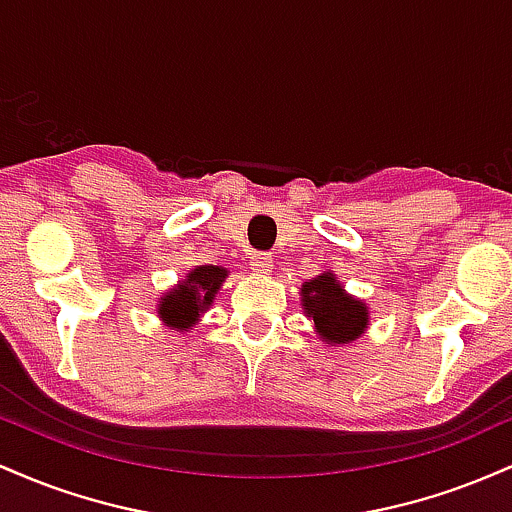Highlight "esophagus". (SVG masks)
I'll return each instance as SVG.
<instances>
[{
    "instance_id": "34e87169",
    "label": "esophagus",
    "mask_w": 512,
    "mask_h": 512,
    "mask_svg": "<svg viewBox=\"0 0 512 512\" xmlns=\"http://www.w3.org/2000/svg\"><path fill=\"white\" fill-rule=\"evenodd\" d=\"M250 267L252 272L257 274H269L274 269V257L269 255V252H255V255L250 257Z\"/></svg>"
}]
</instances>
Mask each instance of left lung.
Wrapping results in <instances>:
<instances>
[{"label":"left lung","instance_id":"8db88e82","mask_svg":"<svg viewBox=\"0 0 512 512\" xmlns=\"http://www.w3.org/2000/svg\"><path fill=\"white\" fill-rule=\"evenodd\" d=\"M301 303L305 315L315 322V332L320 334L322 342L344 346L356 342L366 332V303L349 296L332 272L303 281Z\"/></svg>","mask_w":512,"mask_h":512}]
</instances>
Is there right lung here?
I'll return each instance as SVG.
<instances>
[{"mask_svg":"<svg viewBox=\"0 0 512 512\" xmlns=\"http://www.w3.org/2000/svg\"><path fill=\"white\" fill-rule=\"evenodd\" d=\"M228 272L216 264H199L192 269L178 286H173L168 293H163L158 301L156 313L173 330L187 332L195 327L199 315L214 303L216 291L226 281Z\"/></svg>","mask_w":512,"mask_h":512,"instance_id":"right-lung-1","label":"right lung"}]
</instances>
